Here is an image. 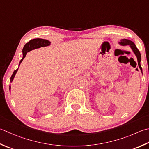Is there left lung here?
Here are the masks:
<instances>
[{
  "label": "left lung",
  "instance_id": "left-lung-1",
  "mask_svg": "<svg viewBox=\"0 0 149 149\" xmlns=\"http://www.w3.org/2000/svg\"><path fill=\"white\" fill-rule=\"evenodd\" d=\"M119 45H120L121 46H129L130 49H132L133 53L135 54V55L137 57V59H138V66L139 68H140V70L141 73L143 74V71H142V68L141 66V54L139 51L138 50V49L137 48L136 46L135 45V44L132 41H131L129 39H123L120 40V42H119Z\"/></svg>",
  "mask_w": 149,
  "mask_h": 149
}]
</instances>
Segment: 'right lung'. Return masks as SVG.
Instances as JSON below:
<instances>
[{"label": "right lung", "instance_id": "1", "mask_svg": "<svg viewBox=\"0 0 149 149\" xmlns=\"http://www.w3.org/2000/svg\"><path fill=\"white\" fill-rule=\"evenodd\" d=\"M50 44H51L50 41H49V40H46V39H33L32 40H30V41L26 44L24 46V48L22 49V59L20 61L19 64V67L20 65V63H22V60L24 59V58L26 57V55L27 54L28 52L33 50V49H35L40 48V47H46V46H48L50 45ZM18 68L13 72V74L10 78V83H11L13 81L15 76L16 73L17 72V70H18ZM9 89H10V91L11 85H10V86H9Z\"/></svg>", "mask_w": 149, "mask_h": 149}]
</instances>
